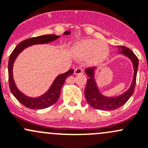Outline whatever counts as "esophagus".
Wrapping results in <instances>:
<instances>
[{
    "mask_svg": "<svg viewBox=\"0 0 148 148\" xmlns=\"http://www.w3.org/2000/svg\"><path fill=\"white\" fill-rule=\"evenodd\" d=\"M83 73V70H82L81 68H77V69H74V74H80Z\"/></svg>",
    "mask_w": 148,
    "mask_h": 148,
    "instance_id": "1",
    "label": "esophagus"
}]
</instances>
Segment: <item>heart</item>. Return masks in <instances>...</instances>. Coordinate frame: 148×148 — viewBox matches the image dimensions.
Instances as JSON below:
<instances>
[{
	"instance_id": "heart-1",
	"label": "heart",
	"mask_w": 148,
	"mask_h": 148,
	"mask_svg": "<svg viewBox=\"0 0 148 148\" xmlns=\"http://www.w3.org/2000/svg\"><path fill=\"white\" fill-rule=\"evenodd\" d=\"M76 55L80 59H87L90 63H97L106 57L108 48L101 42L86 40L74 47Z\"/></svg>"
}]
</instances>
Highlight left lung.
Instances as JSON below:
<instances>
[{"label": "left lung", "instance_id": "left-lung-1", "mask_svg": "<svg viewBox=\"0 0 148 148\" xmlns=\"http://www.w3.org/2000/svg\"><path fill=\"white\" fill-rule=\"evenodd\" d=\"M118 47H119V53H122L124 55L127 56L133 62L134 74H133L131 86L126 92L121 96L116 97H106L103 96L99 91L94 79V71L96 68H87L85 70V72L89 78L87 79L86 86L84 91L85 96L88 104L96 109L104 110V111H112V110L117 109L124 105L134 92L136 84L137 71L138 68V59L136 54L133 53V51L126 47L119 46Z\"/></svg>", "mask_w": 148, "mask_h": 148}]
</instances>
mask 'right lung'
I'll list each match as a JSON object with an SVG mask.
<instances>
[{"mask_svg": "<svg viewBox=\"0 0 148 148\" xmlns=\"http://www.w3.org/2000/svg\"><path fill=\"white\" fill-rule=\"evenodd\" d=\"M69 31H66V32H64V35H69ZM59 37L60 36H57L55 35H46L36 37H32V38L23 40L16 46V47L14 49V50L10 54V57H9V87H10L12 94L16 98L17 100L27 108H32V109H43V108H47V107L51 106L55 103L60 97L61 88L64 84L65 80L69 76L73 74L74 70L69 69L66 72L57 76V78L54 79L52 86L49 88V90L42 96L37 98H30L25 96L21 91H20V90H18L15 82H14L13 77H12V66H13L14 62H15V59L17 58L18 54L27 47L33 45L45 44V43L50 42L57 40Z\"/></svg>", "mask_w": 148, "mask_h": 148, "instance_id": "add662e5", "label": "right lung"}]
</instances>
